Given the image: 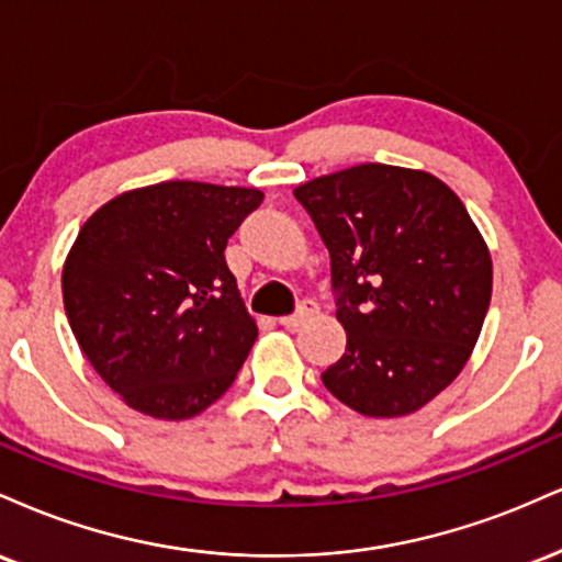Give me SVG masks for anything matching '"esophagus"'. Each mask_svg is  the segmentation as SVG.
I'll return each instance as SVG.
<instances>
[{"label": "esophagus", "mask_w": 562, "mask_h": 562, "mask_svg": "<svg viewBox=\"0 0 562 562\" xmlns=\"http://www.w3.org/2000/svg\"><path fill=\"white\" fill-rule=\"evenodd\" d=\"M315 313H318V305H315L313 300H305L300 307H296V313L283 315V318H279V323L283 328H296V326H302L305 321L313 318Z\"/></svg>", "instance_id": "34e87169"}]
</instances>
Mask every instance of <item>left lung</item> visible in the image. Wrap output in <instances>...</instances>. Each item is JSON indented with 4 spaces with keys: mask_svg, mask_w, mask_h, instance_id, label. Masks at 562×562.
<instances>
[{
    "mask_svg": "<svg viewBox=\"0 0 562 562\" xmlns=\"http://www.w3.org/2000/svg\"><path fill=\"white\" fill-rule=\"evenodd\" d=\"M294 196L331 255L347 331L323 384L368 418L420 411L463 371L492 300V257L465 204L437 176L381 162Z\"/></svg>",
    "mask_w": 562,
    "mask_h": 562,
    "instance_id": "left-lung-1",
    "label": "left lung"
}]
</instances>
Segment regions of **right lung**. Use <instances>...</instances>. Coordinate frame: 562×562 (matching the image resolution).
<instances>
[{
    "label": "right lung",
    "instance_id": "add662e5",
    "mask_svg": "<svg viewBox=\"0 0 562 562\" xmlns=\"http://www.w3.org/2000/svg\"><path fill=\"white\" fill-rule=\"evenodd\" d=\"M262 191L162 181L97 210L63 268L72 334L134 411L162 420L207 411L257 339L226 244Z\"/></svg>",
    "mask_w": 562,
    "mask_h": 562
}]
</instances>
